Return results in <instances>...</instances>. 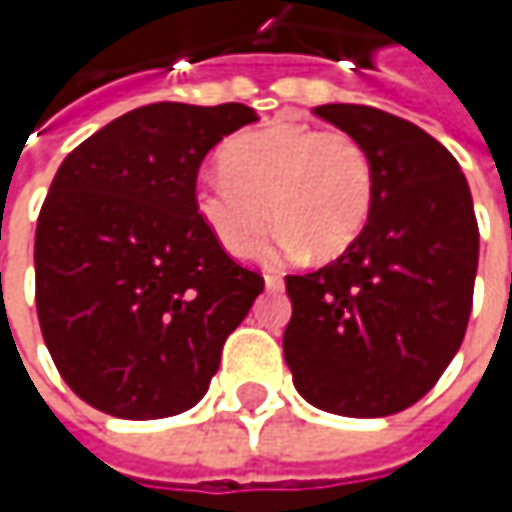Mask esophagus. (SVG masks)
Here are the masks:
<instances>
[{
    "label": "esophagus",
    "instance_id": "obj_1",
    "mask_svg": "<svg viewBox=\"0 0 512 512\" xmlns=\"http://www.w3.org/2000/svg\"><path fill=\"white\" fill-rule=\"evenodd\" d=\"M265 287L270 290V293H276V290H282V287H285V282H282V276H279V273H265Z\"/></svg>",
    "mask_w": 512,
    "mask_h": 512
}]
</instances>
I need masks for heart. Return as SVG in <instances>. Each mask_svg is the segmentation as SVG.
Wrapping results in <instances>:
<instances>
[{"label":"heart","instance_id":"heart-1","mask_svg":"<svg viewBox=\"0 0 512 512\" xmlns=\"http://www.w3.org/2000/svg\"><path fill=\"white\" fill-rule=\"evenodd\" d=\"M373 196V159L356 136L276 119L227 142L222 170L196 179L193 210L230 256L256 253L276 216L279 253L330 262L364 233Z\"/></svg>","mask_w":512,"mask_h":512}]
</instances>
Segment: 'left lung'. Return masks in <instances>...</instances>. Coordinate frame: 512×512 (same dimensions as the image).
Here are the masks:
<instances>
[{
	"mask_svg": "<svg viewBox=\"0 0 512 512\" xmlns=\"http://www.w3.org/2000/svg\"><path fill=\"white\" fill-rule=\"evenodd\" d=\"M376 170L356 245L287 276L285 362L302 399L350 419L416 404L459 353L473 307L479 225L453 153L419 125L367 105H319Z\"/></svg>",
	"mask_w": 512,
	"mask_h": 512,
	"instance_id": "1",
	"label": "left lung"
}]
</instances>
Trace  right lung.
I'll return each mask as SVG.
<instances>
[{
    "label": "right lung",
    "mask_w": 512,
    "mask_h": 512,
    "mask_svg": "<svg viewBox=\"0 0 512 512\" xmlns=\"http://www.w3.org/2000/svg\"><path fill=\"white\" fill-rule=\"evenodd\" d=\"M256 110L156 102L59 165L36 222V313L56 370L116 419H165L207 393L265 279L193 210L210 148Z\"/></svg>",
    "instance_id": "right-lung-1"
}]
</instances>
